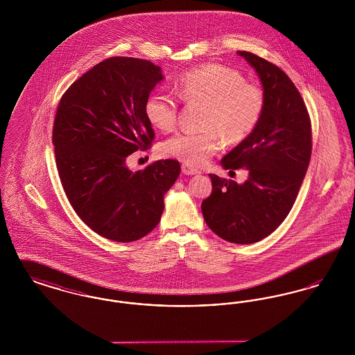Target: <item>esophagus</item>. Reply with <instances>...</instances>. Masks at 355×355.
Returning a JSON list of instances; mask_svg holds the SVG:
<instances>
[{
  "label": "esophagus",
  "instance_id": "obj_1",
  "mask_svg": "<svg viewBox=\"0 0 355 355\" xmlns=\"http://www.w3.org/2000/svg\"><path fill=\"white\" fill-rule=\"evenodd\" d=\"M181 169H182V173H184L185 175H196V174H200V173H201L200 170L196 169L194 166L187 165V164H184V165L181 166Z\"/></svg>",
  "mask_w": 355,
  "mask_h": 355
}]
</instances>
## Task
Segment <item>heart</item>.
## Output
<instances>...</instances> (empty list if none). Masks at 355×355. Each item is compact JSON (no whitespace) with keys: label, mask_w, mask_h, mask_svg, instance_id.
Returning a JSON list of instances; mask_svg holds the SVG:
<instances>
[{"label":"heart","mask_w":355,"mask_h":355,"mask_svg":"<svg viewBox=\"0 0 355 355\" xmlns=\"http://www.w3.org/2000/svg\"><path fill=\"white\" fill-rule=\"evenodd\" d=\"M178 96L189 105H203L202 129L197 135H177L166 139L161 153L190 165H202L220 150V137L232 146L245 142L258 128L266 97L257 85L234 69L206 64L184 73L177 84ZM145 117L153 128L169 133L178 121L180 101L173 94L155 90L146 97Z\"/></svg>","instance_id":"1"}]
</instances>
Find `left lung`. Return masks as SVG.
I'll list each match as a JSON object with an SVG mask.
<instances>
[{"mask_svg":"<svg viewBox=\"0 0 355 355\" xmlns=\"http://www.w3.org/2000/svg\"><path fill=\"white\" fill-rule=\"evenodd\" d=\"M238 54L255 69L266 107L253 135L220 159L226 170L248 169L249 178L239 185L209 174L213 191L201 209L217 236L249 245L271 234L295 202L311 157V122L284 70L250 51Z\"/></svg>","mask_w":355,"mask_h":355,"instance_id":"1","label":"left lung"}]
</instances>
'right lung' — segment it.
I'll return each instance as SVG.
<instances>
[{
	"label": "right lung",
	"instance_id": "1",
	"mask_svg": "<svg viewBox=\"0 0 355 355\" xmlns=\"http://www.w3.org/2000/svg\"><path fill=\"white\" fill-rule=\"evenodd\" d=\"M162 80L150 61L112 57L70 85L57 107L53 145L69 202L93 232L116 242L152 232L181 173L175 159L126 166L128 155L152 145L144 105Z\"/></svg>",
	"mask_w": 355,
	"mask_h": 355
}]
</instances>
